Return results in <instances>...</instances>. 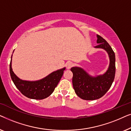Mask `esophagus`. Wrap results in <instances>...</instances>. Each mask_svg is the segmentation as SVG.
Instances as JSON below:
<instances>
[{
	"mask_svg": "<svg viewBox=\"0 0 131 131\" xmlns=\"http://www.w3.org/2000/svg\"><path fill=\"white\" fill-rule=\"evenodd\" d=\"M73 65H74V64H73V62H71V61L67 62V64H66V66H67V69H70L71 67H73Z\"/></svg>",
	"mask_w": 131,
	"mask_h": 131,
	"instance_id": "1",
	"label": "esophagus"
}]
</instances>
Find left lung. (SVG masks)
<instances>
[{
	"instance_id": "8db88e82",
	"label": "left lung",
	"mask_w": 131,
	"mask_h": 131,
	"mask_svg": "<svg viewBox=\"0 0 131 131\" xmlns=\"http://www.w3.org/2000/svg\"><path fill=\"white\" fill-rule=\"evenodd\" d=\"M97 36L96 48H102L108 53L110 64L106 72L103 75L92 77L80 67L71 69L73 73V86L79 97L85 100L99 99L106 94L114 81L116 72L115 54L107 41L100 35Z\"/></svg>"
}]
</instances>
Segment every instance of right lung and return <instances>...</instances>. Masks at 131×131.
<instances>
[{"mask_svg":"<svg viewBox=\"0 0 131 131\" xmlns=\"http://www.w3.org/2000/svg\"><path fill=\"white\" fill-rule=\"evenodd\" d=\"M12 56L9 65L10 77L14 85L21 94L27 98L35 100L45 99L51 95L62 78L66 68L53 71L45 78L37 81L23 80L18 78L12 71Z\"/></svg>","mask_w":131,"mask_h":131,"instance_id":"add662e5","label":"right lung"}]
</instances>
